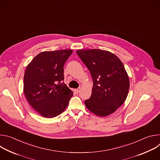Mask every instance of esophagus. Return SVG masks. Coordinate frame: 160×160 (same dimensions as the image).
I'll list each match as a JSON object with an SVG mask.
<instances>
[{"mask_svg":"<svg viewBox=\"0 0 160 160\" xmlns=\"http://www.w3.org/2000/svg\"><path fill=\"white\" fill-rule=\"evenodd\" d=\"M80 88H76V89L75 90V92H76L77 93H78V92H80Z\"/></svg>","mask_w":160,"mask_h":160,"instance_id":"obj_1","label":"esophagus"}]
</instances>
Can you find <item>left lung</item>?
Instances as JSON below:
<instances>
[{"mask_svg": "<svg viewBox=\"0 0 160 160\" xmlns=\"http://www.w3.org/2000/svg\"><path fill=\"white\" fill-rule=\"evenodd\" d=\"M77 54L93 80L92 94L85 101L87 108L99 117L114 112L123 104L129 90L122 62L116 55L101 49L78 50Z\"/></svg>", "mask_w": 160, "mask_h": 160, "instance_id": "1", "label": "left lung"}]
</instances>
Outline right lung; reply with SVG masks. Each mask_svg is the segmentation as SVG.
<instances>
[{"mask_svg":"<svg viewBox=\"0 0 160 160\" xmlns=\"http://www.w3.org/2000/svg\"><path fill=\"white\" fill-rule=\"evenodd\" d=\"M73 51L42 52L27 66L24 93L32 107L40 115L53 118L69 104L73 92L63 82L64 65Z\"/></svg>","mask_w":160,"mask_h":160,"instance_id":"right-lung-1","label":"right lung"}]
</instances>
